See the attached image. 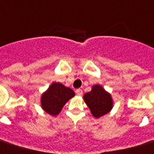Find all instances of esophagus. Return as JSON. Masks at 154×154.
I'll return each mask as SVG.
<instances>
[{"instance_id":"1","label":"esophagus","mask_w":154,"mask_h":154,"mask_svg":"<svg viewBox=\"0 0 154 154\" xmlns=\"http://www.w3.org/2000/svg\"><path fill=\"white\" fill-rule=\"evenodd\" d=\"M76 94H77V95L82 96V94H83V92H82V90H81V89H77V90H76Z\"/></svg>"}]
</instances>
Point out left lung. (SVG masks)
<instances>
[{
    "instance_id": "8db88e82",
    "label": "left lung",
    "mask_w": 154,
    "mask_h": 154,
    "mask_svg": "<svg viewBox=\"0 0 154 154\" xmlns=\"http://www.w3.org/2000/svg\"><path fill=\"white\" fill-rule=\"evenodd\" d=\"M84 100L95 118L104 116L112 108L111 95L98 85L93 86L90 92L84 94Z\"/></svg>"
}]
</instances>
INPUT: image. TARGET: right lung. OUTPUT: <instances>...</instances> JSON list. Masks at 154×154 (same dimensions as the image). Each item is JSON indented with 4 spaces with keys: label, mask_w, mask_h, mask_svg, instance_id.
<instances>
[{
    "label": "right lung",
    "mask_w": 154,
    "mask_h": 154,
    "mask_svg": "<svg viewBox=\"0 0 154 154\" xmlns=\"http://www.w3.org/2000/svg\"><path fill=\"white\" fill-rule=\"evenodd\" d=\"M75 95L74 91L60 83L54 82L41 98L42 107L47 113L56 116L64 105Z\"/></svg>",
    "instance_id": "right-lung-1"
}]
</instances>
